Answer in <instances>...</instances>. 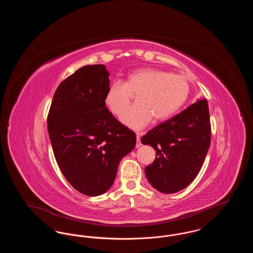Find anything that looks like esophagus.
I'll use <instances>...</instances> for the list:
<instances>
[{
  "label": "esophagus",
  "mask_w": 253,
  "mask_h": 253,
  "mask_svg": "<svg viewBox=\"0 0 253 253\" xmlns=\"http://www.w3.org/2000/svg\"><path fill=\"white\" fill-rule=\"evenodd\" d=\"M141 146V142H140V136L139 133L136 132V144H135V148H139Z\"/></svg>",
  "instance_id": "1"
}]
</instances>
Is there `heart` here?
<instances>
[{"mask_svg":"<svg viewBox=\"0 0 253 253\" xmlns=\"http://www.w3.org/2000/svg\"><path fill=\"white\" fill-rule=\"evenodd\" d=\"M190 85L180 75L153 68L131 73L125 84L114 82L109 86L105 102L117 116L128 106L132 95H138L137 105L121 116L124 125L132 130H141L151 121H163L174 115L186 101Z\"/></svg>","mask_w":253,"mask_h":253,"instance_id":"1","label":"heart"}]
</instances>
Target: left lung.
<instances>
[{"instance_id":"1","label":"left lung","mask_w":253,"mask_h":253,"mask_svg":"<svg viewBox=\"0 0 253 253\" xmlns=\"http://www.w3.org/2000/svg\"><path fill=\"white\" fill-rule=\"evenodd\" d=\"M141 142L157 151L155 161L145 168L150 184L163 193L185 189L198 174L211 144L207 100H197L160 123L142 136Z\"/></svg>"}]
</instances>
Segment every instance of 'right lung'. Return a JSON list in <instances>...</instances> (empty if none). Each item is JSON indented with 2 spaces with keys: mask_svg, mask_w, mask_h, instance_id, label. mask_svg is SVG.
<instances>
[{
  "mask_svg": "<svg viewBox=\"0 0 253 253\" xmlns=\"http://www.w3.org/2000/svg\"><path fill=\"white\" fill-rule=\"evenodd\" d=\"M105 65H85L57 88L47 118L54 156L66 180L80 193H106L121 159L135 146V133L106 108Z\"/></svg>",
  "mask_w": 253,
  "mask_h": 253,
  "instance_id": "right-lung-1",
  "label": "right lung"
}]
</instances>
